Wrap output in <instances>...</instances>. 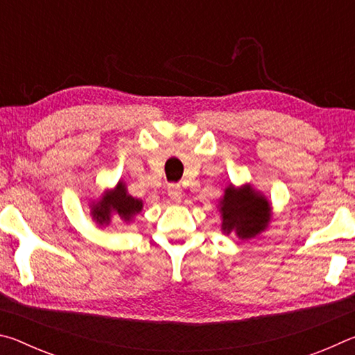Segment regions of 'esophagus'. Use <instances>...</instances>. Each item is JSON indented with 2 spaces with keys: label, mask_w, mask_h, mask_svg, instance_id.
<instances>
[{
  "label": "esophagus",
  "mask_w": 355,
  "mask_h": 355,
  "mask_svg": "<svg viewBox=\"0 0 355 355\" xmlns=\"http://www.w3.org/2000/svg\"><path fill=\"white\" fill-rule=\"evenodd\" d=\"M167 196L171 197L172 202H182L183 191L180 188V184H169V188H167Z\"/></svg>",
  "instance_id": "34e87169"
}]
</instances>
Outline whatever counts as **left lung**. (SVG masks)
<instances>
[{
    "label": "left lung",
    "mask_w": 355,
    "mask_h": 355,
    "mask_svg": "<svg viewBox=\"0 0 355 355\" xmlns=\"http://www.w3.org/2000/svg\"><path fill=\"white\" fill-rule=\"evenodd\" d=\"M222 218V232H235L239 239H250L264 232L271 222L272 208L266 197L255 191L250 184L235 188L228 184L219 202Z\"/></svg>",
    "instance_id": "obj_1"
}]
</instances>
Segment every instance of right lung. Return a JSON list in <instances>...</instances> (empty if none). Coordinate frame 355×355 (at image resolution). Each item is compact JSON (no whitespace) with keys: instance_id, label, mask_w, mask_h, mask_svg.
I'll list each match as a JSON object with an SVG mask.
<instances>
[{"instance_id":"right-lung-1","label":"right lung","mask_w":355,"mask_h":355,"mask_svg":"<svg viewBox=\"0 0 355 355\" xmlns=\"http://www.w3.org/2000/svg\"><path fill=\"white\" fill-rule=\"evenodd\" d=\"M142 200L130 196L125 183L119 182L116 188L106 191L101 199L94 203L91 214L98 225H110L114 214L125 222H130L137 213L142 211Z\"/></svg>"}]
</instances>
